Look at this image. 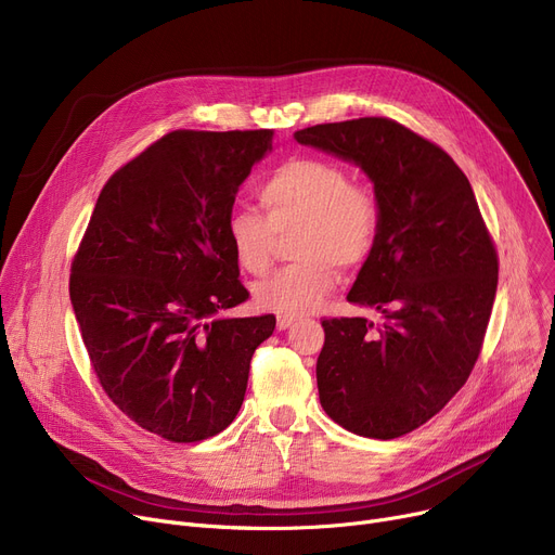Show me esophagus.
Segmentation results:
<instances>
[{
    "label": "esophagus",
    "mask_w": 555,
    "mask_h": 555,
    "mask_svg": "<svg viewBox=\"0 0 555 555\" xmlns=\"http://www.w3.org/2000/svg\"><path fill=\"white\" fill-rule=\"evenodd\" d=\"M294 321H297V317H287V314H281L279 319H276V327L279 330H287Z\"/></svg>",
    "instance_id": "esophagus-1"
}]
</instances>
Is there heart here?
<instances>
[{"label": "heart", "instance_id": "heart-1", "mask_svg": "<svg viewBox=\"0 0 555 555\" xmlns=\"http://www.w3.org/2000/svg\"><path fill=\"white\" fill-rule=\"evenodd\" d=\"M263 214L232 209L225 220L236 263L263 276L274 261L276 236L297 232L292 263L254 287L258 308L306 314L337 285V268L352 270L373 254L382 232L375 192L352 182L346 167L327 158H294L281 165L258 192Z\"/></svg>", "mask_w": 555, "mask_h": 555}]
</instances>
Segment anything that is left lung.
I'll use <instances>...</instances> for the list:
<instances>
[{"label": "left lung", "instance_id": "left-lung-1", "mask_svg": "<svg viewBox=\"0 0 555 555\" xmlns=\"http://www.w3.org/2000/svg\"><path fill=\"white\" fill-rule=\"evenodd\" d=\"M294 138L357 163L382 207L377 245L348 301L384 321H321V405L354 435L401 437L444 409L482 352L498 289L495 243L455 160L397 120L327 122Z\"/></svg>", "mask_w": 555, "mask_h": 555}]
</instances>
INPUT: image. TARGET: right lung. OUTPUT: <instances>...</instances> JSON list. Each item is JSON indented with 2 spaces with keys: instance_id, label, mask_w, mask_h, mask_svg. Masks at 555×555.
<instances>
[{
  "instance_id": "add662e5",
  "label": "right lung",
  "mask_w": 555,
  "mask_h": 555,
  "mask_svg": "<svg viewBox=\"0 0 555 555\" xmlns=\"http://www.w3.org/2000/svg\"><path fill=\"white\" fill-rule=\"evenodd\" d=\"M272 129H178L102 188L68 292L93 373L118 409L176 444L225 430L274 314L232 319L249 299L225 220Z\"/></svg>"
}]
</instances>
